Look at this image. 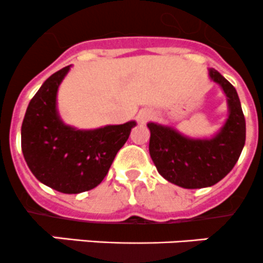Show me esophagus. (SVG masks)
I'll list each match as a JSON object with an SVG mask.
<instances>
[{
	"label": "esophagus",
	"instance_id": "esophagus-1",
	"mask_svg": "<svg viewBox=\"0 0 263 263\" xmlns=\"http://www.w3.org/2000/svg\"><path fill=\"white\" fill-rule=\"evenodd\" d=\"M151 118H152V112H151L149 110H147V108H144V110H140L137 115L138 123L142 124V125L143 124L147 123Z\"/></svg>",
	"mask_w": 263,
	"mask_h": 263
}]
</instances>
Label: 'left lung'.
I'll list each match as a JSON object with an SVG mask.
<instances>
[{"mask_svg":"<svg viewBox=\"0 0 263 263\" xmlns=\"http://www.w3.org/2000/svg\"><path fill=\"white\" fill-rule=\"evenodd\" d=\"M209 78L226 97L228 118L209 138L183 134L174 126L149 121V155L162 178L185 189L212 186L225 178L238 161L246 143V119L235 88L217 70Z\"/></svg>","mask_w":263,"mask_h":263,"instance_id":"1","label":"left lung"}]
</instances>
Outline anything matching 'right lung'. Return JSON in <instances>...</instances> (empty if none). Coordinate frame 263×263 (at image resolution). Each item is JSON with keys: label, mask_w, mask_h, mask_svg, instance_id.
Wrapping results in <instances>:
<instances>
[{"label": "right lung", "mask_w": 263, "mask_h": 263, "mask_svg": "<svg viewBox=\"0 0 263 263\" xmlns=\"http://www.w3.org/2000/svg\"><path fill=\"white\" fill-rule=\"evenodd\" d=\"M70 67L52 74L30 100L22 125V151L41 183L61 193L78 194L103 180L137 123L96 129L65 124L57 108V92Z\"/></svg>", "instance_id": "right-lung-1"}]
</instances>
